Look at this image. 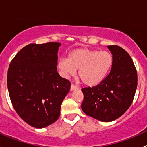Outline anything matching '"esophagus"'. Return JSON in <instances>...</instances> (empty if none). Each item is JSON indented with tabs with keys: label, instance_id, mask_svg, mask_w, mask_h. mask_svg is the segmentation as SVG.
I'll list each match as a JSON object with an SVG mask.
<instances>
[{
	"label": "esophagus",
	"instance_id": "esophagus-1",
	"mask_svg": "<svg viewBox=\"0 0 147 147\" xmlns=\"http://www.w3.org/2000/svg\"><path fill=\"white\" fill-rule=\"evenodd\" d=\"M78 90V87L76 85H74V84H72L70 87V90L71 91H73V90Z\"/></svg>",
	"mask_w": 147,
	"mask_h": 147
}]
</instances>
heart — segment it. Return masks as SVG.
Here are the masks:
<instances>
[{
    "mask_svg": "<svg viewBox=\"0 0 147 147\" xmlns=\"http://www.w3.org/2000/svg\"><path fill=\"white\" fill-rule=\"evenodd\" d=\"M113 57L106 50L79 48L69 54L68 58H61L57 68L65 78H69L78 71V78L82 84L93 87L101 83L109 73Z\"/></svg>",
    "mask_w": 147,
    "mask_h": 147,
    "instance_id": "heart-1",
    "label": "heart"
}]
</instances>
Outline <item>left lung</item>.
<instances>
[{
    "mask_svg": "<svg viewBox=\"0 0 147 147\" xmlns=\"http://www.w3.org/2000/svg\"><path fill=\"white\" fill-rule=\"evenodd\" d=\"M113 57L112 67L101 83L82 89L81 108L88 116L105 122L125 113L132 103L137 87V73L131 57L117 45H109Z\"/></svg>",
    "mask_w": 147,
    "mask_h": 147,
    "instance_id": "left-lung-1",
    "label": "left lung"
}]
</instances>
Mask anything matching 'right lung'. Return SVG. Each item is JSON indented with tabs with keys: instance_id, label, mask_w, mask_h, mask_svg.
Segmentation results:
<instances>
[{
	"instance_id": "right-lung-1",
	"label": "right lung",
	"mask_w": 147,
	"mask_h": 147,
	"mask_svg": "<svg viewBox=\"0 0 147 147\" xmlns=\"http://www.w3.org/2000/svg\"><path fill=\"white\" fill-rule=\"evenodd\" d=\"M61 44L31 43L17 53L9 65L8 92L18 115L35 128L47 127L60 115L62 102L70 82L57 72Z\"/></svg>"
}]
</instances>
